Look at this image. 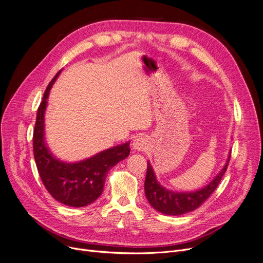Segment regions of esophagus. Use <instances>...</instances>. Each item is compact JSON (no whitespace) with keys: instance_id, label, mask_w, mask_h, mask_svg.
I'll use <instances>...</instances> for the list:
<instances>
[{"instance_id":"esophagus-1","label":"esophagus","mask_w":263,"mask_h":263,"mask_svg":"<svg viewBox=\"0 0 263 263\" xmlns=\"http://www.w3.org/2000/svg\"><path fill=\"white\" fill-rule=\"evenodd\" d=\"M147 146V142L144 138L138 137L136 138L133 142V148L136 151H144Z\"/></svg>"}]
</instances>
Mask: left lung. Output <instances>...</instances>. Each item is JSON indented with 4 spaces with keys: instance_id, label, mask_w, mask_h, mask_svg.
Masks as SVG:
<instances>
[{
    "instance_id": "8db88e82",
    "label": "left lung",
    "mask_w": 263,
    "mask_h": 263,
    "mask_svg": "<svg viewBox=\"0 0 263 263\" xmlns=\"http://www.w3.org/2000/svg\"><path fill=\"white\" fill-rule=\"evenodd\" d=\"M230 160V152L227 161L220 173L206 187L193 192H175L161 186L157 180L154 170L147 161V171L144 181L145 196L151 206L166 215H180L197 209L217 189L224 176Z\"/></svg>"
}]
</instances>
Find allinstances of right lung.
<instances>
[{"label":"right lung","instance_id":"right-lung-1","mask_svg":"<svg viewBox=\"0 0 263 263\" xmlns=\"http://www.w3.org/2000/svg\"><path fill=\"white\" fill-rule=\"evenodd\" d=\"M57 72L43 95L37 111L33 137L34 157L39 175L48 192L57 202L71 207H85L103 192L108 171L129 155V141L107 148L97 155L77 162L59 160L44 140V112L50 90L59 76Z\"/></svg>","mask_w":263,"mask_h":263}]
</instances>
